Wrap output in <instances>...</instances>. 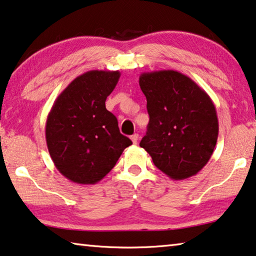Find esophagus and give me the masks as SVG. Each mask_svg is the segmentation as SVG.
<instances>
[{
  "mask_svg": "<svg viewBox=\"0 0 256 256\" xmlns=\"http://www.w3.org/2000/svg\"><path fill=\"white\" fill-rule=\"evenodd\" d=\"M131 140H132V142L134 144H138V141H139V134H133L132 136H131Z\"/></svg>",
  "mask_w": 256,
  "mask_h": 256,
  "instance_id": "1",
  "label": "esophagus"
}]
</instances>
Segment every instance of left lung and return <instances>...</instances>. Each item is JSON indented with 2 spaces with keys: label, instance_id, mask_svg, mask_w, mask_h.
<instances>
[{
  "label": "left lung",
  "instance_id": "obj_1",
  "mask_svg": "<svg viewBox=\"0 0 256 256\" xmlns=\"http://www.w3.org/2000/svg\"><path fill=\"white\" fill-rule=\"evenodd\" d=\"M149 123L140 142L158 170L184 180L208 164L216 148L218 122L208 93L176 70L142 72Z\"/></svg>",
  "mask_w": 256,
  "mask_h": 256
}]
</instances>
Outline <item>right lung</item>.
Masks as SVG:
<instances>
[{
  "mask_svg": "<svg viewBox=\"0 0 256 256\" xmlns=\"http://www.w3.org/2000/svg\"><path fill=\"white\" fill-rule=\"evenodd\" d=\"M118 70H90L60 93L48 112L46 139L56 168L68 180L94 184L112 171L132 144L120 134L118 122L106 109Z\"/></svg>",
  "mask_w": 256,
  "mask_h": 256,
  "instance_id": "obj_1",
  "label": "right lung"
}]
</instances>
